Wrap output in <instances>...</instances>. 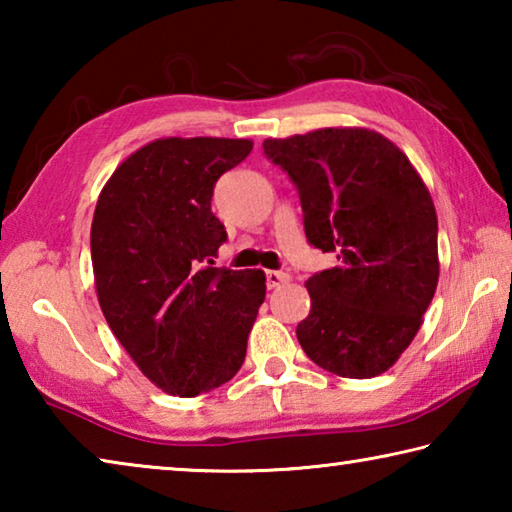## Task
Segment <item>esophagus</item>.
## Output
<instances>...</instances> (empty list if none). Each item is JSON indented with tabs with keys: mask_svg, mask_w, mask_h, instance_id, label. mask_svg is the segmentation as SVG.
Wrapping results in <instances>:
<instances>
[{
	"mask_svg": "<svg viewBox=\"0 0 512 512\" xmlns=\"http://www.w3.org/2000/svg\"><path fill=\"white\" fill-rule=\"evenodd\" d=\"M289 282V273L282 271H266V287L268 289H280L282 284Z\"/></svg>",
	"mask_w": 512,
	"mask_h": 512,
	"instance_id": "1",
	"label": "esophagus"
}]
</instances>
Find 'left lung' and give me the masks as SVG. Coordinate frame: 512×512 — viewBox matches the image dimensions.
<instances>
[{"instance_id": "8db88e82", "label": "left lung", "mask_w": 512, "mask_h": 512, "mask_svg": "<svg viewBox=\"0 0 512 512\" xmlns=\"http://www.w3.org/2000/svg\"><path fill=\"white\" fill-rule=\"evenodd\" d=\"M262 149L298 189L309 246L339 262L305 282L302 350L339 377L381 375L436 293L438 219L427 187L393 142L366 128H320Z\"/></svg>"}]
</instances>
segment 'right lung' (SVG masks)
<instances>
[{"label": "right lung", "instance_id": "1", "mask_svg": "<svg viewBox=\"0 0 512 512\" xmlns=\"http://www.w3.org/2000/svg\"><path fill=\"white\" fill-rule=\"evenodd\" d=\"M250 151V140H155L119 164L94 210L90 248L103 316L169 395L210 393L246 359L266 277L212 266L228 239L212 194Z\"/></svg>", "mask_w": 512, "mask_h": 512}]
</instances>
